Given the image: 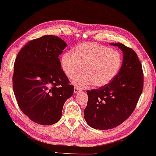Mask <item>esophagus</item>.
<instances>
[{"label":"esophagus","mask_w":156,"mask_h":156,"mask_svg":"<svg viewBox=\"0 0 156 156\" xmlns=\"http://www.w3.org/2000/svg\"><path fill=\"white\" fill-rule=\"evenodd\" d=\"M80 91H81V90L77 87H75V88H74V92H75V93H78L79 92H80Z\"/></svg>","instance_id":"34e87169"}]
</instances>
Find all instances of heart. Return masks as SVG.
Instances as JSON below:
<instances>
[{"label": "heart", "instance_id": "b5f03b06", "mask_svg": "<svg viewBox=\"0 0 156 156\" xmlns=\"http://www.w3.org/2000/svg\"><path fill=\"white\" fill-rule=\"evenodd\" d=\"M123 63L119 51L98 43L83 42L76 47L74 52L62 55V70L73 82L80 88H88L94 84L102 87L108 84L118 75Z\"/></svg>", "mask_w": 156, "mask_h": 156}]
</instances>
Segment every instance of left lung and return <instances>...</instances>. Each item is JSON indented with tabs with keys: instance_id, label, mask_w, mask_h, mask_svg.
Instances as JSON below:
<instances>
[{
	"instance_id": "obj_1",
	"label": "left lung",
	"mask_w": 156,
	"mask_h": 156,
	"mask_svg": "<svg viewBox=\"0 0 156 156\" xmlns=\"http://www.w3.org/2000/svg\"><path fill=\"white\" fill-rule=\"evenodd\" d=\"M123 51L120 72L108 84L87 90L88 100L84 109L88 125L98 130L119 126L135 110L143 90V70L133 49L121 43H111Z\"/></svg>"
}]
</instances>
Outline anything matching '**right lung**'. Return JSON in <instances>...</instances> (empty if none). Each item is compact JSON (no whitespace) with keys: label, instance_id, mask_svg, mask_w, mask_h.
I'll return each mask as SVG.
<instances>
[{"label":"right lung","instance_id":"right-lung-1","mask_svg":"<svg viewBox=\"0 0 156 156\" xmlns=\"http://www.w3.org/2000/svg\"><path fill=\"white\" fill-rule=\"evenodd\" d=\"M66 46L58 37L44 35L28 42L14 62L12 84L19 107L40 125L58 122L65 102L73 95L58 58Z\"/></svg>","mask_w":156,"mask_h":156}]
</instances>
